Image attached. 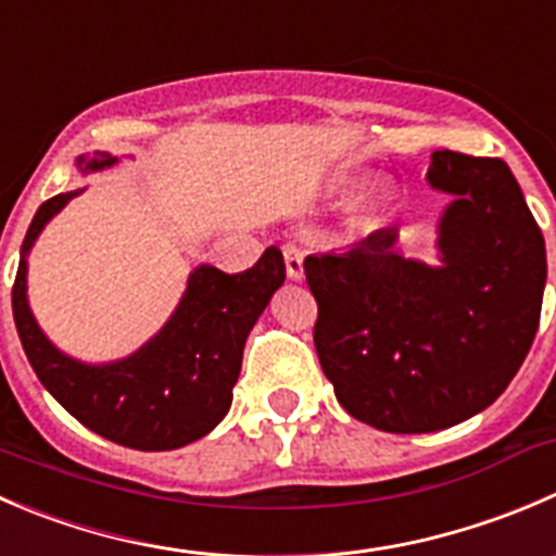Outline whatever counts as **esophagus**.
<instances>
[{"instance_id": "obj_1", "label": "esophagus", "mask_w": 556, "mask_h": 556, "mask_svg": "<svg viewBox=\"0 0 556 556\" xmlns=\"http://www.w3.org/2000/svg\"><path fill=\"white\" fill-rule=\"evenodd\" d=\"M282 255H285V268H288V277L290 279L304 277V250H301L299 244H285Z\"/></svg>"}]
</instances>
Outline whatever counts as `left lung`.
I'll return each mask as SVG.
<instances>
[{
	"mask_svg": "<svg viewBox=\"0 0 556 556\" xmlns=\"http://www.w3.org/2000/svg\"><path fill=\"white\" fill-rule=\"evenodd\" d=\"M427 179L454 195L440 266L399 255L393 228L304 261L315 350L339 404L393 434L486 409L530 353L546 285L543 233L503 160L443 149Z\"/></svg>",
	"mask_w": 556,
	"mask_h": 556,
	"instance_id": "obj_1",
	"label": "left lung"
}]
</instances>
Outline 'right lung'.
<instances>
[{
    "instance_id": "1",
    "label": "right lung",
    "mask_w": 556,
    "mask_h": 556,
    "mask_svg": "<svg viewBox=\"0 0 556 556\" xmlns=\"http://www.w3.org/2000/svg\"><path fill=\"white\" fill-rule=\"evenodd\" d=\"M116 157H78L80 174L111 168ZM84 190L62 192L37 208L13 285V317L31 369L86 429L135 451H174L212 432L230 409L252 326L285 282V261L268 247L244 274L198 266L163 331L113 364L91 366L48 342L26 301V255L48 219Z\"/></svg>"
}]
</instances>
